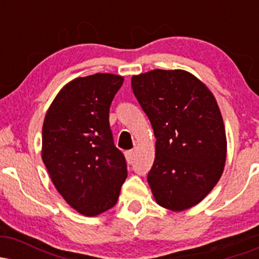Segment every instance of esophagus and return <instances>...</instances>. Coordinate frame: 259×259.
<instances>
[{
  "label": "esophagus",
  "mask_w": 259,
  "mask_h": 259,
  "mask_svg": "<svg viewBox=\"0 0 259 259\" xmlns=\"http://www.w3.org/2000/svg\"><path fill=\"white\" fill-rule=\"evenodd\" d=\"M125 156H126L127 162L133 163L134 162V156H135V152H134L133 150H130V151H127V152H125Z\"/></svg>",
  "instance_id": "obj_1"
}]
</instances>
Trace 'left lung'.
<instances>
[{
    "mask_svg": "<svg viewBox=\"0 0 259 259\" xmlns=\"http://www.w3.org/2000/svg\"><path fill=\"white\" fill-rule=\"evenodd\" d=\"M132 88L156 138L147 175L154 200L171 210L191 208L221 179L227 136L213 94L185 70L134 75Z\"/></svg>",
    "mask_w": 259,
    "mask_h": 259,
    "instance_id": "1",
    "label": "left lung"
}]
</instances>
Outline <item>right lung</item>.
<instances>
[{"label": "right lung", "instance_id": "1", "mask_svg": "<svg viewBox=\"0 0 259 259\" xmlns=\"http://www.w3.org/2000/svg\"><path fill=\"white\" fill-rule=\"evenodd\" d=\"M123 81L108 73L74 79L45 117V165L67 203L88 217L114 206L126 179L125 157L109 126V107Z\"/></svg>", "mask_w": 259, "mask_h": 259}]
</instances>
